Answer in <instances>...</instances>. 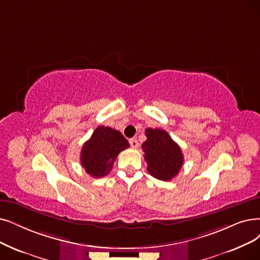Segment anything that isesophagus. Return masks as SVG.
<instances>
[{
	"mask_svg": "<svg viewBox=\"0 0 260 260\" xmlns=\"http://www.w3.org/2000/svg\"><path fill=\"white\" fill-rule=\"evenodd\" d=\"M129 143H130V146L132 147V148H138L139 147V142H138V140H136V139H130L129 140Z\"/></svg>",
	"mask_w": 260,
	"mask_h": 260,
	"instance_id": "34e87169",
	"label": "esophagus"
}]
</instances>
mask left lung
<instances>
[{
    "label": "left lung",
    "mask_w": 260,
    "mask_h": 260,
    "mask_svg": "<svg viewBox=\"0 0 260 260\" xmlns=\"http://www.w3.org/2000/svg\"><path fill=\"white\" fill-rule=\"evenodd\" d=\"M145 134L147 140L142 148L148 173L159 180L170 181L178 175L183 164L181 148L165 130L147 128Z\"/></svg>",
    "instance_id": "left-lung-1"
}]
</instances>
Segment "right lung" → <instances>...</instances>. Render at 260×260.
Masks as SVG:
<instances>
[{
    "mask_svg": "<svg viewBox=\"0 0 260 260\" xmlns=\"http://www.w3.org/2000/svg\"><path fill=\"white\" fill-rule=\"evenodd\" d=\"M130 146L122 134L110 127L99 126L81 150V165L94 178L107 176L118 153Z\"/></svg>",
    "mask_w": 260,
    "mask_h": 260,
    "instance_id": "right-lung-1",
    "label": "right lung"
}]
</instances>
